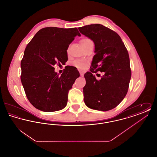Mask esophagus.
Returning <instances> with one entry per match:
<instances>
[{"label": "esophagus", "instance_id": "1", "mask_svg": "<svg viewBox=\"0 0 157 157\" xmlns=\"http://www.w3.org/2000/svg\"><path fill=\"white\" fill-rule=\"evenodd\" d=\"M79 73H80V75L81 76H83V75H84V72L82 71H79Z\"/></svg>", "mask_w": 157, "mask_h": 157}]
</instances>
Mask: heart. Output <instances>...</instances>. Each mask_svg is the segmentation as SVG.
I'll return each mask as SVG.
<instances>
[{
	"label": "heart",
	"mask_w": 157,
	"mask_h": 157,
	"mask_svg": "<svg viewBox=\"0 0 157 157\" xmlns=\"http://www.w3.org/2000/svg\"><path fill=\"white\" fill-rule=\"evenodd\" d=\"M91 41L92 40L88 37H83L81 40L80 42H81V44L82 45V46L83 47L85 45ZM74 65L79 69H84L86 67V62L85 61L78 60H76L74 62Z\"/></svg>",
	"instance_id": "1"
}]
</instances>
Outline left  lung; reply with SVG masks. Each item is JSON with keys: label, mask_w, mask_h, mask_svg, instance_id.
Masks as SVG:
<instances>
[{"label": "left lung", "mask_w": 157, "mask_h": 157, "mask_svg": "<svg viewBox=\"0 0 157 157\" xmlns=\"http://www.w3.org/2000/svg\"><path fill=\"white\" fill-rule=\"evenodd\" d=\"M95 44L90 72L84 77V102L92 109L107 111L115 108L126 96L131 77L127 48L119 35L101 24L78 28ZM98 71L105 74L100 80L93 75Z\"/></svg>", "instance_id": "8db88e82"}]
</instances>
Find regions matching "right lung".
<instances>
[{"instance_id": "obj_1", "label": "right lung", "mask_w": 157, "mask_h": 157, "mask_svg": "<svg viewBox=\"0 0 157 157\" xmlns=\"http://www.w3.org/2000/svg\"><path fill=\"white\" fill-rule=\"evenodd\" d=\"M78 35L76 28L47 27L39 30L26 47L21 60V82L30 104L44 112L63 109L68 92L79 72L67 68L60 76L55 72L56 63L67 60L69 45Z\"/></svg>"}]
</instances>
